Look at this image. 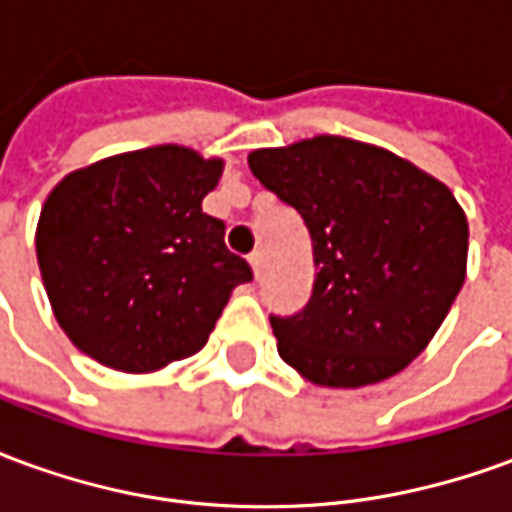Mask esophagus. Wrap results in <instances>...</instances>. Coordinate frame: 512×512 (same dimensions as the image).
<instances>
[{
    "label": "esophagus",
    "instance_id": "34e87169",
    "mask_svg": "<svg viewBox=\"0 0 512 512\" xmlns=\"http://www.w3.org/2000/svg\"><path fill=\"white\" fill-rule=\"evenodd\" d=\"M249 266H252L255 279H260V274H263V255H260V252H252V257H249Z\"/></svg>",
    "mask_w": 512,
    "mask_h": 512
}]
</instances>
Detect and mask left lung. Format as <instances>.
<instances>
[{"label": "left lung", "mask_w": 512, "mask_h": 512, "mask_svg": "<svg viewBox=\"0 0 512 512\" xmlns=\"http://www.w3.org/2000/svg\"><path fill=\"white\" fill-rule=\"evenodd\" d=\"M268 191L301 213L315 288L293 318H271L301 378L359 389L417 359L461 293L469 222L447 183L386 147L321 134L249 153Z\"/></svg>", "instance_id": "obj_1"}]
</instances>
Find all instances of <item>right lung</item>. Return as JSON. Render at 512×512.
Instances as JSON below:
<instances>
[{
	"mask_svg": "<svg viewBox=\"0 0 512 512\" xmlns=\"http://www.w3.org/2000/svg\"><path fill=\"white\" fill-rule=\"evenodd\" d=\"M224 158L153 145L73 169L49 191L35 255L51 312L82 354L156 373L208 343L252 271L202 200Z\"/></svg>",
	"mask_w": 512,
	"mask_h": 512,
	"instance_id": "obj_1",
	"label": "right lung"
}]
</instances>
